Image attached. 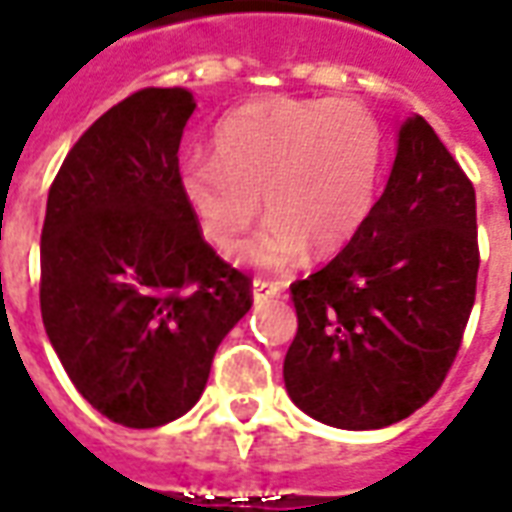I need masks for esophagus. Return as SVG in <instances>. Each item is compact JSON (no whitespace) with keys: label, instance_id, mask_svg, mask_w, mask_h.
<instances>
[{"label":"esophagus","instance_id":"1","mask_svg":"<svg viewBox=\"0 0 512 512\" xmlns=\"http://www.w3.org/2000/svg\"><path fill=\"white\" fill-rule=\"evenodd\" d=\"M279 293H282V285H279V282H271V279L263 277H255V282H252V296H255V301L277 299Z\"/></svg>","mask_w":512,"mask_h":512}]
</instances>
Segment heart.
<instances>
[{
	"label": "heart",
	"instance_id": "obj_1",
	"mask_svg": "<svg viewBox=\"0 0 512 512\" xmlns=\"http://www.w3.org/2000/svg\"><path fill=\"white\" fill-rule=\"evenodd\" d=\"M381 156V126L359 101L263 98L222 117L213 156L183 161L180 194L219 249L246 233L263 194L266 224L235 257L282 271L310 246L334 255L354 241L373 208Z\"/></svg>",
	"mask_w": 512,
	"mask_h": 512
}]
</instances>
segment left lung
I'll return each instance as SVG.
<instances>
[{"mask_svg": "<svg viewBox=\"0 0 512 512\" xmlns=\"http://www.w3.org/2000/svg\"><path fill=\"white\" fill-rule=\"evenodd\" d=\"M474 186L425 117L397 128L381 200L343 252L290 285V400L323 425H395L439 389L477 288Z\"/></svg>", "mask_w": 512, "mask_h": 512, "instance_id": "left-lung-1", "label": "left lung"}]
</instances>
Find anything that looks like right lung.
Here are the masks:
<instances>
[{
	"instance_id": "add662e5",
	"label": "right lung",
	"mask_w": 512,
	"mask_h": 512,
	"mask_svg": "<svg viewBox=\"0 0 512 512\" xmlns=\"http://www.w3.org/2000/svg\"><path fill=\"white\" fill-rule=\"evenodd\" d=\"M186 87H147L87 128L49 189L40 312L73 386L126 428L183 417L252 307L180 194Z\"/></svg>"
}]
</instances>
